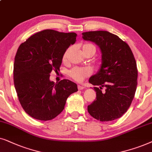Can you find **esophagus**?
<instances>
[{
	"label": "esophagus",
	"mask_w": 152,
	"mask_h": 152,
	"mask_svg": "<svg viewBox=\"0 0 152 152\" xmlns=\"http://www.w3.org/2000/svg\"><path fill=\"white\" fill-rule=\"evenodd\" d=\"M78 89L79 90H83V89H85V87L84 86H80V85H78Z\"/></svg>",
	"instance_id": "1"
}]
</instances>
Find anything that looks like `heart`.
Listing matches in <instances>:
<instances>
[{
  "instance_id": "b5f03b06",
  "label": "heart",
  "mask_w": 152,
  "mask_h": 152,
  "mask_svg": "<svg viewBox=\"0 0 152 152\" xmlns=\"http://www.w3.org/2000/svg\"><path fill=\"white\" fill-rule=\"evenodd\" d=\"M83 50L84 53L90 50H92L94 53L96 51V48L95 46L92 44L90 43H86L83 46ZM71 50V48H68L64 52L63 55H62V61L66 62L67 61L69 54ZM92 69L90 66H86V67H74L69 72V74L72 77L73 79L78 82H82L85 79V78L88 77L92 74Z\"/></svg>"
}]
</instances>
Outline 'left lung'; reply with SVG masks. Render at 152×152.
I'll return each mask as SVG.
<instances>
[{"mask_svg": "<svg viewBox=\"0 0 152 152\" xmlns=\"http://www.w3.org/2000/svg\"><path fill=\"white\" fill-rule=\"evenodd\" d=\"M82 35L83 39L99 46L102 53L99 71L89 80L93 86L99 87L94 88L96 99L88 106V113L101 122L117 120L130 107L136 91L137 69L134 56L126 42L108 31Z\"/></svg>", "mask_w": 152, "mask_h": 152, "instance_id": "1", "label": "left lung"}]
</instances>
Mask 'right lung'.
Segmentation results:
<instances>
[{"instance_id": "1", "label": "right lung", "mask_w": 152, "mask_h": 152, "mask_svg": "<svg viewBox=\"0 0 152 152\" xmlns=\"http://www.w3.org/2000/svg\"><path fill=\"white\" fill-rule=\"evenodd\" d=\"M75 32L44 30L34 34L18 48L14 63V83L25 112L36 120L57 117L66 99L77 92V85L63 79L50 81V73L60 70L62 55L76 41Z\"/></svg>"}]
</instances>
